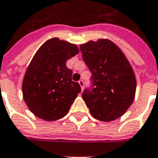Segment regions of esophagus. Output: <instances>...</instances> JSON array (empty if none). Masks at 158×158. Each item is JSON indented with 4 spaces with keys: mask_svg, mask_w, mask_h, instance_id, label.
Listing matches in <instances>:
<instances>
[{
    "mask_svg": "<svg viewBox=\"0 0 158 158\" xmlns=\"http://www.w3.org/2000/svg\"><path fill=\"white\" fill-rule=\"evenodd\" d=\"M79 84H80V86H81V88H82V89H83V87H84V82H83V81H82V80H80V81H79Z\"/></svg>",
    "mask_w": 158,
    "mask_h": 158,
    "instance_id": "34e87169",
    "label": "esophagus"
}]
</instances>
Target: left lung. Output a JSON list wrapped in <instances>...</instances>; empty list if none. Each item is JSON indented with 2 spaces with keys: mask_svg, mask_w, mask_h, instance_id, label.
Here are the masks:
<instances>
[{
  "mask_svg": "<svg viewBox=\"0 0 158 158\" xmlns=\"http://www.w3.org/2000/svg\"><path fill=\"white\" fill-rule=\"evenodd\" d=\"M82 59L92 76V89H86L82 98L90 114L101 121L121 117L134 102L136 79L123 52L106 39L80 46Z\"/></svg>",
  "mask_w": 158,
  "mask_h": 158,
  "instance_id": "obj_1",
  "label": "left lung"
}]
</instances>
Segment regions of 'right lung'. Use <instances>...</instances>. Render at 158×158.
<instances>
[{
  "label": "right lung",
  "instance_id": "obj_1",
  "mask_svg": "<svg viewBox=\"0 0 158 158\" xmlns=\"http://www.w3.org/2000/svg\"><path fill=\"white\" fill-rule=\"evenodd\" d=\"M79 52L76 45L58 38L46 41L35 53L23 80L24 102L31 112L46 121L63 118L81 92L66 62Z\"/></svg>",
  "mask_w": 158,
  "mask_h": 158
}]
</instances>
